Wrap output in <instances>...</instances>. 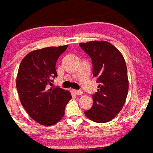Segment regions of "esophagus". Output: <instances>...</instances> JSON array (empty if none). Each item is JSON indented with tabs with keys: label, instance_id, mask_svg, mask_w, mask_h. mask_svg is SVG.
<instances>
[{
	"label": "esophagus",
	"instance_id": "esophagus-1",
	"mask_svg": "<svg viewBox=\"0 0 153 153\" xmlns=\"http://www.w3.org/2000/svg\"><path fill=\"white\" fill-rule=\"evenodd\" d=\"M74 92L76 95H82L83 94V92L82 91H76V90H74Z\"/></svg>",
	"mask_w": 153,
	"mask_h": 153
}]
</instances>
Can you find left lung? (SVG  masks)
<instances>
[{
  "label": "left lung",
  "mask_w": 153,
  "mask_h": 153,
  "mask_svg": "<svg viewBox=\"0 0 153 153\" xmlns=\"http://www.w3.org/2000/svg\"><path fill=\"white\" fill-rule=\"evenodd\" d=\"M93 62V75L97 76V92L93 95V106L84 112L97 123L114 119L123 108L128 91L127 66L123 55L111 43L91 41L79 44Z\"/></svg>",
  "instance_id": "8db88e82"
}]
</instances>
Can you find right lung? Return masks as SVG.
I'll return each mask as SVG.
<instances>
[{"label": "right lung", "instance_id": "add662e5", "mask_svg": "<svg viewBox=\"0 0 153 153\" xmlns=\"http://www.w3.org/2000/svg\"><path fill=\"white\" fill-rule=\"evenodd\" d=\"M67 47L51 46L32 51L19 66L16 87L21 104L40 125L50 126L60 121L72 98L69 91L53 87V79L57 76L56 63Z\"/></svg>", "mask_w": 153, "mask_h": 153}]
</instances>
